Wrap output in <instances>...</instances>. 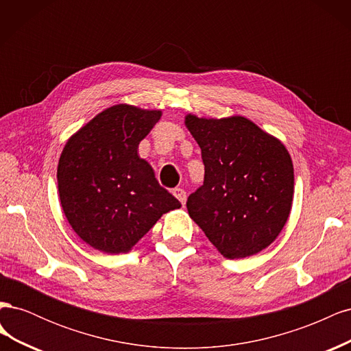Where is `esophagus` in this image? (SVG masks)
Returning <instances> with one entry per match:
<instances>
[{"mask_svg": "<svg viewBox=\"0 0 351 351\" xmlns=\"http://www.w3.org/2000/svg\"><path fill=\"white\" fill-rule=\"evenodd\" d=\"M173 195H174L180 202H182V205H184V204H186L187 195H186V192H184L183 189H174V190H173Z\"/></svg>", "mask_w": 351, "mask_h": 351, "instance_id": "1", "label": "esophagus"}]
</instances>
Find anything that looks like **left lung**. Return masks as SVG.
<instances>
[{
	"mask_svg": "<svg viewBox=\"0 0 351 351\" xmlns=\"http://www.w3.org/2000/svg\"><path fill=\"white\" fill-rule=\"evenodd\" d=\"M184 123L205 165L204 184L187 199L190 218L224 258H247L268 247L291 210L289 151L240 115L215 120L189 114Z\"/></svg>",
	"mask_w": 351,
	"mask_h": 351,
	"instance_id": "left-lung-1",
	"label": "left lung"
}]
</instances>
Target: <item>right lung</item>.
I'll return each mask as SVG.
<instances>
[{"label": "right lung", "mask_w": 351, "mask_h": 351, "mask_svg": "<svg viewBox=\"0 0 351 351\" xmlns=\"http://www.w3.org/2000/svg\"><path fill=\"white\" fill-rule=\"evenodd\" d=\"M161 115L114 105L74 133L62 149L57 169L61 206L74 232L93 249L129 252L162 214L182 206L137 154Z\"/></svg>", "instance_id": "right-lung-1"}]
</instances>
